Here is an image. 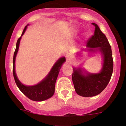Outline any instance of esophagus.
<instances>
[{
    "instance_id": "34e87169",
    "label": "esophagus",
    "mask_w": 126,
    "mask_h": 126,
    "mask_svg": "<svg viewBox=\"0 0 126 126\" xmlns=\"http://www.w3.org/2000/svg\"><path fill=\"white\" fill-rule=\"evenodd\" d=\"M66 58L68 60H70L72 59L73 57H72V55L71 54H70V53H67V54L66 55Z\"/></svg>"
}]
</instances>
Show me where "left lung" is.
<instances>
[{
    "label": "left lung",
    "instance_id": "obj_1",
    "mask_svg": "<svg viewBox=\"0 0 126 126\" xmlns=\"http://www.w3.org/2000/svg\"><path fill=\"white\" fill-rule=\"evenodd\" d=\"M92 25L95 26L94 34L87 41L86 47L88 51L95 52L98 50L101 53L103 65L101 71L97 74L87 73L84 74L81 68H73L72 80L75 92L83 97H93L103 92L108 85L113 72L111 47L98 25L94 23Z\"/></svg>",
    "mask_w": 126,
    "mask_h": 126
}]
</instances>
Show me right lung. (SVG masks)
<instances>
[{"instance_id":"1","label":"right lung","mask_w":126,"mask_h":126,"mask_svg":"<svg viewBox=\"0 0 126 126\" xmlns=\"http://www.w3.org/2000/svg\"><path fill=\"white\" fill-rule=\"evenodd\" d=\"M28 25H29L27 26ZM27 26L25 27L21 36L18 38L16 42V49L14 53V57H13V76H14L15 82L18 88L27 97L33 101H42L51 98L54 94L56 80L62 64L66 61V58L64 57L60 58L53 65L47 76L38 84L34 86H26L22 84L16 77V71H15V62H16V58L17 54L18 48H19L20 40L21 39V37L23 36L26 31Z\"/></svg>"}]
</instances>
